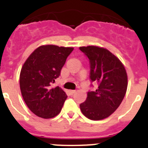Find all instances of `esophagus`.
<instances>
[{"instance_id":"esophagus-1","label":"esophagus","mask_w":148,"mask_h":148,"mask_svg":"<svg viewBox=\"0 0 148 148\" xmlns=\"http://www.w3.org/2000/svg\"><path fill=\"white\" fill-rule=\"evenodd\" d=\"M69 92H70V94L73 95V94H74L75 92V90H70V91H69Z\"/></svg>"}]
</instances>
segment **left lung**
I'll list each match as a JSON object with an SVG mask.
<instances>
[{"instance_id":"obj_1","label":"left lung","mask_w":148,"mask_h":148,"mask_svg":"<svg viewBox=\"0 0 148 148\" xmlns=\"http://www.w3.org/2000/svg\"><path fill=\"white\" fill-rule=\"evenodd\" d=\"M79 49L89 59L90 82L98 84L95 90L87 92L80 109L90 119H104L119 107L125 97L127 87L126 70L119 59L104 48L88 46Z\"/></svg>"}]
</instances>
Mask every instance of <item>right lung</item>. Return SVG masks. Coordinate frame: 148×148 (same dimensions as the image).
<instances>
[{"instance_id":"1","label":"right lung","mask_w":148,"mask_h":148,"mask_svg":"<svg viewBox=\"0 0 148 148\" xmlns=\"http://www.w3.org/2000/svg\"><path fill=\"white\" fill-rule=\"evenodd\" d=\"M73 47L40 46L29 56L22 66L20 88L23 99L34 114L50 119L61 112L66 93L59 87H51L61 73Z\"/></svg>"}]
</instances>
